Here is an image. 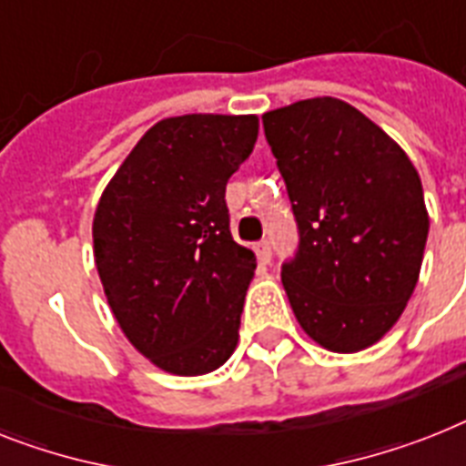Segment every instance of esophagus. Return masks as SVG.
<instances>
[{
  "instance_id": "esophagus-1",
  "label": "esophagus",
  "mask_w": 466,
  "mask_h": 466,
  "mask_svg": "<svg viewBox=\"0 0 466 466\" xmlns=\"http://www.w3.org/2000/svg\"><path fill=\"white\" fill-rule=\"evenodd\" d=\"M256 256H258V260H260V263H269V258H272V248H269V241H258Z\"/></svg>"
}]
</instances>
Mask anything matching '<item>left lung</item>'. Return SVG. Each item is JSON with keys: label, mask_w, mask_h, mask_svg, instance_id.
<instances>
[{"label": "left lung", "mask_w": 466, "mask_h": 466, "mask_svg": "<svg viewBox=\"0 0 466 466\" xmlns=\"http://www.w3.org/2000/svg\"><path fill=\"white\" fill-rule=\"evenodd\" d=\"M299 222L281 265L291 310L312 341L358 353L400 319L424 258L429 213L412 160L377 123L334 96L263 116Z\"/></svg>", "instance_id": "left-lung-1"}]
</instances>
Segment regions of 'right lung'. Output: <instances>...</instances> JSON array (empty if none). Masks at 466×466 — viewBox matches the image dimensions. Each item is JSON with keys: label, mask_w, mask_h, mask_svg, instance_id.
Here are the masks:
<instances>
[{"label": "right lung", "mask_w": 466, "mask_h": 466, "mask_svg": "<svg viewBox=\"0 0 466 466\" xmlns=\"http://www.w3.org/2000/svg\"><path fill=\"white\" fill-rule=\"evenodd\" d=\"M256 139L258 116L160 120L99 198L94 260L108 306L163 372H213L239 341L256 256L232 239L225 189Z\"/></svg>", "instance_id": "add662e5"}]
</instances>
